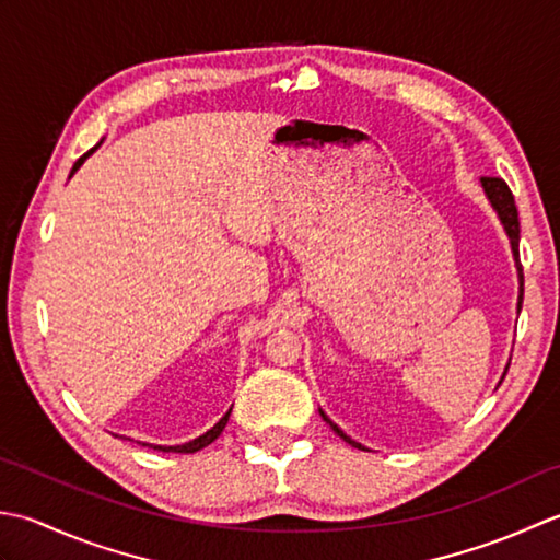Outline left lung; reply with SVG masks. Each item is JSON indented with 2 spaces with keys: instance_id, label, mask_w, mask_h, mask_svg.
I'll use <instances>...</instances> for the list:
<instances>
[{
  "instance_id": "obj_1",
  "label": "left lung",
  "mask_w": 560,
  "mask_h": 560,
  "mask_svg": "<svg viewBox=\"0 0 560 560\" xmlns=\"http://www.w3.org/2000/svg\"><path fill=\"white\" fill-rule=\"evenodd\" d=\"M481 186H483V192H486V198H488V202H490V208L495 210V214H498V220H500V224H503V230H505V234H508V238H510V248H512V258H515V268H517V280H520V296H517V314H520V310H522V294H524V276H522V266H520V220H517V208H515V198H512V192H510V188H508V184L503 178H490V176H483L481 178ZM510 368V364H508ZM508 368H505V372H508ZM503 380H505V374H503ZM318 413H322V418L326 420V423L334 428V432L338 438H343L348 444H352V447H358V450H364L360 442H355L352 438H348L343 430H340L334 420H330L322 408H318Z\"/></svg>"
}]
</instances>
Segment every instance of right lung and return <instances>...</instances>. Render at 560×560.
<instances>
[{"label": "right lung", "instance_id": "obj_1", "mask_svg": "<svg viewBox=\"0 0 560 560\" xmlns=\"http://www.w3.org/2000/svg\"><path fill=\"white\" fill-rule=\"evenodd\" d=\"M101 142H104V140H101ZM101 142H98L96 147H91V150H89L84 156H79V159H77V164L72 166V174H70V178L77 174V168L82 166V164L86 162V159H89L91 154H94V152L98 150ZM230 413H232V408L226 410V413H224L220 420H217V423H214V425H212L208 432H202L200 438L190 440V442H184V444H171V447H168V444H150V442H144V444H147V447H154V450H159V452H184V454L198 452V450H202V447H208V444H212L217 438L222 435V430H224V425H226V420H230Z\"/></svg>", "mask_w": 560, "mask_h": 560}]
</instances>
